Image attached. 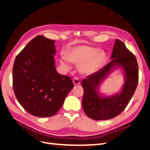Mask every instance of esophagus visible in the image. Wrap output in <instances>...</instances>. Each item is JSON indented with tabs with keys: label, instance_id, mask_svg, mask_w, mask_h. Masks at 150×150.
<instances>
[{
	"label": "esophagus",
	"instance_id": "obj_1",
	"mask_svg": "<svg viewBox=\"0 0 150 150\" xmlns=\"http://www.w3.org/2000/svg\"><path fill=\"white\" fill-rule=\"evenodd\" d=\"M73 83L74 85H79L81 84V81L78 78H74L73 79Z\"/></svg>",
	"mask_w": 150,
	"mask_h": 150
}]
</instances>
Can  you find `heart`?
Listing matches in <instances>:
<instances>
[{
    "label": "heart",
    "instance_id": "1",
    "mask_svg": "<svg viewBox=\"0 0 150 150\" xmlns=\"http://www.w3.org/2000/svg\"><path fill=\"white\" fill-rule=\"evenodd\" d=\"M106 53L101 50L88 46H80L72 49L67 55L69 62L79 64V70L84 74H91L101 67L106 60ZM62 66L66 68L69 66L62 61Z\"/></svg>",
    "mask_w": 150,
    "mask_h": 150
}]
</instances>
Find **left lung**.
<instances>
[{
    "mask_svg": "<svg viewBox=\"0 0 150 150\" xmlns=\"http://www.w3.org/2000/svg\"><path fill=\"white\" fill-rule=\"evenodd\" d=\"M111 59V62L82 81L83 108L86 115L94 120H110L121 114L133 97L138 86L139 76L137 59L119 39L116 40ZM115 65L124 68L125 84L119 94L101 97L97 92L98 86Z\"/></svg>",
    "mask_w": 150,
    "mask_h": 150,
    "instance_id": "1",
    "label": "left lung"
}]
</instances>
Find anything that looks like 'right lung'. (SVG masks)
Returning <instances> with one entry per match:
<instances>
[{
  "mask_svg": "<svg viewBox=\"0 0 150 150\" xmlns=\"http://www.w3.org/2000/svg\"><path fill=\"white\" fill-rule=\"evenodd\" d=\"M55 54V41L39 35L18 54L13 63V92L21 105L33 116L56 114L74 88L70 77L57 72Z\"/></svg>",
  "mask_w": 150,
  "mask_h": 150,
  "instance_id": "right-lung-1",
  "label": "right lung"
}]
</instances>
